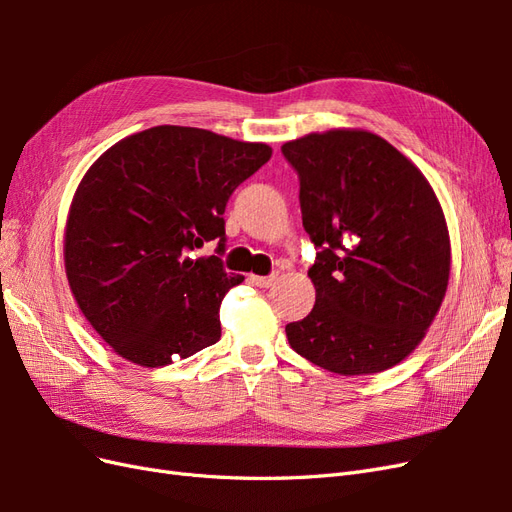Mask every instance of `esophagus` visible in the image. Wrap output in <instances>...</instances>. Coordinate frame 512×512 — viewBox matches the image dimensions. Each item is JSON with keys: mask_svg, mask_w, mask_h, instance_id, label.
<instances>
[{"mask_svg": "<svg viewBox=\"0 0 512 512\" xmlns=\"http://www.w3.org/2000/svg\"><path fill=\"white\" fill-rule=\"evenodd\" d=\"M275 280H277V273H273V275H250V282H252L254 286H260V288L273 286Z\"/></svg>", "mask_w": 512, "mask_h": 512, "instance_id": "esophagus-1", "label": "esophagus"}]
</instances>
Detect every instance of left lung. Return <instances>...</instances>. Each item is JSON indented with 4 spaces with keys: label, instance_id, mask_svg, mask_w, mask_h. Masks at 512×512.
<instances>
[{
    "label": "left lung",
    "instance_id": "8db88e82",
    "mask_svg": "<svg viewBox=\"0 0 512 512\" xmlns=\"http://www.w3.org/2000/svg\"><path fill=\"white\" fill-rule=\"evenodd\" d=\"M301 179L303 226L318 247L316 305L288 344L339 376L391 369L423 342L451 275V237L421 170L361 128L282 145Z\"/></svg>",
    "mask_w": 512,
    "mask_h": 512
}]
</instances>
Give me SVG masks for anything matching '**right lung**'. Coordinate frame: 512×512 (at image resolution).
<instances>
[{"instance_id":"obj_1","label":"right lung","mask_w":512,"mask_h":512,"mask_svg":"<svg viewBox=\"0 0 512 512\" xmlns=\"http://www.w3.org/2000/svg\"><path fill=\"white\" fill-rule=\"evenodd\" d=\"M271 153L265 143L156 126L89 166L70 203L64 265L76 305L113 352L164 367L218 342L222 299L243 275L192 252L213 239L224 250L228 198Z\"/></svg>"}]
</instances>
